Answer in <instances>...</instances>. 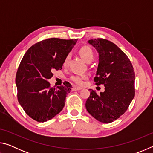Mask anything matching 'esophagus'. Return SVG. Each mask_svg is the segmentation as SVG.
Here are the masks:
<instances>
[{"label": "esophagus", "instance_id": "34e87169", "mask_svg": "<svg viewBox=\"0 0 153 153\" xmlns=\"http://www.w3.org/2000/svg\"><path fill=\"white\" fill-rule=\"evenodd\" d=\"M82 88L80 87H77V86H74L73 88V90L74 91H76V90H82Z\"/></svg>", "mask_w": 153, "mask_h": 153}]
</instances>
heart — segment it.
<instances>
[{"label": "heart", "mask_w": 153, "mask_h": 153, "mask_svg": "<svg viewBox=\"0 0 153 153\" xmlns=\"http://www.w3.org/2000/svg\"><path fill=\"white\" fill-rule=\"evenodd\" d=\"M79 53L82 59H84L85 61L87 62V63H90V62L93 60V59H94V52H93L91 48H90L89 46H82V48H80ZM69 59H70V55L69 54V55H67L66 56V57L64 59V66L67 65ZM88 76L87 74H76L70 77V79L72 82H74L75 84H76L77 85H82L84 84V80L88 79Z\"/></svg>", "instance_id": "obj_1"}]
</instances>
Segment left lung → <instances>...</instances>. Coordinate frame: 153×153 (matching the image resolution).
<instances>
[{
  "instance_id": "obj_1",
  "label": "left lung",
  "mask_w": 153,
  "mask_h": 153,
  "mask_svg": "<svg viewBox=\"0 0 153 153\" xmlns=\"http://www.w3.org/2000/svg\"><path fill=\"white\" fill-rule=\"evenodd\" d=\"M99 54L94 81L103 84L105 92L94 90L86 102L90 115L100 122H113L122 115L135 96V73L131 61L118 46L111 41L97 38L88 41Z\"/></svg>"
}]
</instances>
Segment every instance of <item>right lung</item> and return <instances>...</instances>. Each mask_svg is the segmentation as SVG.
<instances>
[{
  "label": "right lung",
  "mask_w": 153,
  "mask_h": 153,
  "mask_svg": "<svg viewBox=\"0 0 153 153\" xmlns=\"http://www.w3.org/2000/svg\"><path fill=\"white\" fill-rule=\"evenodd\" d=\"M77 40H44L31 46L23 57L15 78L17 99L33 120L45 122L63 110L71 85L65 82L63 86L53 88L48 79L53 77V71L62 69L65 58Z\"/></svg>",
  "instance_id": "obj_1"
}]
</instances>
